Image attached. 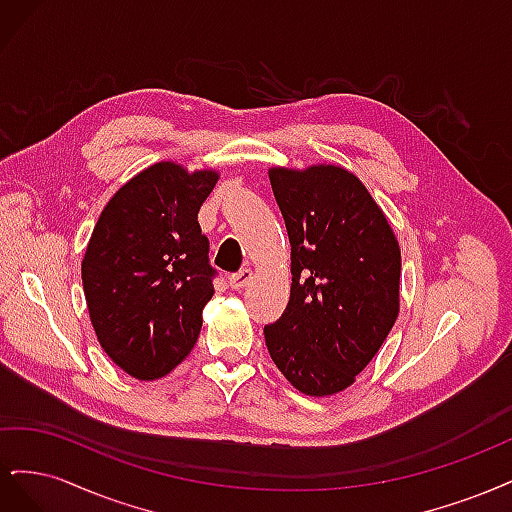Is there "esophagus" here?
Listing matches in <instances>:
<instances>
[{
  "instance_id": "obj_1",
  "label": "esophagus",
  "mask_w": 512,
  "mask_h": 512,
  "mask_svg": "<svg viewBox=\"0 0 512 512\" xmlns=\"http://www.w3.org/2000/svg\"><path fill=\"white\" fill-rule=\"evenodd\" d=\"M252 280H254V271L252 269H241L239 273H232L228 277V284H230V288L241 290V288H245L247 284H250Z\"/></svg>"
}]
</instances>
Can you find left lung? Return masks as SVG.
<instances>
[{"instance_id": "left-lung-1", "label": "left lung", "mask_w": 512, "mask_h": 512, "mask_svg": "<svg viewBox=\"0 0 512 512\" xmlns=\"http://www.w3.org/2000/svg\"><path fill=\"white\" fill-rule=\"evenodd\" d=\"M290 239V301L265 342L309 397L348 389L399 316L401 252L363 181L344 166L269 168Z\"/></svg>"}]
</instances>
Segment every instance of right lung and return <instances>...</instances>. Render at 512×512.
I'll return each mask as SVG.
<instances>
[{
	"label": "right lung",
	"mask_w": 512,
	"mask_h": 512,
	"mask_svg": "<svg viewBox=\"0 0 512 512\" xmlns=\"http://www.w3.org/2000/svg\"><path fill=\"white\" fill-rule=\"evenodd\" d=\"M218 179L215 168L151 164L113 194L91 232L81 262L91 327L136 380L170 374L203 327L215 271L198 211Z\"/></svg>",
	"instance_id": "right-lung-1"
}]
</instances>
